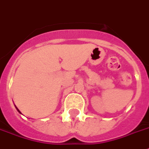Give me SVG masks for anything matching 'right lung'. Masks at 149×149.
Returning a JSON list of instances; mask_svg holds the SVG:
<instances>
[{
    "mask_svg": "<svg viewBox=\"0 0 149 149\" xmlns=\"http://www.w3.org/2000/svg\"><path fill=\"white\" fill-rule=\"evenodd\" d=\"M17 111H18V112H20V113H21V112H20V111H19V110H18V109H17Z\"/></svg>",
    "mask_w": 149,
    "mask_h": 149,
    "instance_id": "add662e5",
    "label": "right lung"
}]
</instances>
